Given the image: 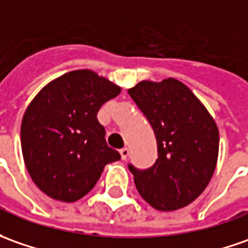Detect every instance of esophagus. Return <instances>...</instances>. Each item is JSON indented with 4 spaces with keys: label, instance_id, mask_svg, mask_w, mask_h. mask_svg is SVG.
I'll use <instances>...</instances> for the list:
<instances>
[{
    "label": "esophagus",
    "instance_id": "34e87169",
    "mask_svg": "<svg viewBox=\"0 0 248 248\" xmlns=\"http://www.w3.org/2000/svg\"><path fill=\"white\" fill-rule=\"evenodd\" d=\"M119 153H121V157H122V160H126L130 152H129V148H122V149L119 151Z\"/></svg>",
    "mask_w": 248,
    "mask_h": 248
}]
</instances>
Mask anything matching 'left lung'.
I'll use <instances>...</instances> for the list:
<instances>
[{
	"label": "left lung",
	"mask_w": 248,
	"mask_h": 248,
	"mask_svg": "<svg viewBox=\"0 0 248 248\" xmlns=\"http://www.w3.org/2000/svg\"><path fill=\"white\" fill-rule=\"evenodd\" d=\"M129 95L152 126L159 156L148 170L129 164L138 193L157 210L187 206L201 195L215 172L216 122L198 97L175 78L138 82Z\"/></svg>",
	"instance_id": "obj_1"
}]
</instances>
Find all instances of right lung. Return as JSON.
Wrapping results in <instances>:
<instances>
[{
  "label": "right lung",
  "mask_w": 248,
  "mask_h": 248,
  "mask_svg": "<svg viewBox=\"0 0 248 248\" xmlns=\"http://www.w3.org/2000/svg\"><path fill=\"white\" fill-rule=\"evenodd\" d=\"M121 88L95 72H69L48 82L27 107L21 151L33 183L54 200L75 202L93 188L104 166L121 159L97 121Z\"/></svg>",
  "instance_id": "add662e5"
}]
</instances>
